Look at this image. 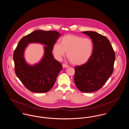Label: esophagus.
<instances>
[{"label":"esophagus","mask_w":129,"mask_h":129,"mask_svg":"<svg viewBox=\"0 0 129 129\" xmlns=\"http://www.w3.org/2000/svg\"><path fill=\"white\" fill-rule=\"evenodd\" d=\"M62 67H63V68H69V66L68 65L66 64V63H63V64H62Z\"/></svg>","instance_id":"esophagus-1"}]
</instances>
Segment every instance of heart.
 <instances>
[{"mask_svg": "<svg viewBox=\"0 0 129 129\" xmlns=\"http://www.w3.org/2000/svg\"><path fill=\"white\" fill-rule=\"evenodd\" d=\"M92 40L74 35L62 37L60 43L56 42L53 47V53L55 58L60 60L66 52L71 62L75 65H81L90 58L93 51Z\"/></svg>", "mask_w": 129, "mask_h": 129, "instance_id": "b5f03b06", "label": "heart"}]
</instances>
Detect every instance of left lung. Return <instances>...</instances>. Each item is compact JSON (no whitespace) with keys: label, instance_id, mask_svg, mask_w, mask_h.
<instances>
[{"label":"left lung","instance_id":"8db88e82","mask_svg":"<svg viewBox=\"0 0 129 129\" xmlns=\"http://www.w3.org/2000/svg\"><path fill=\"white\" fill-rule=\"evenodd\" d=\"M90 37L94 48L88 61L75 67L74 83L83 92H94L100 89L113 73L115 52L109 40L96 32H82Z\"/></svg>","mask_w":129,"mask_h":129}]
</instances>
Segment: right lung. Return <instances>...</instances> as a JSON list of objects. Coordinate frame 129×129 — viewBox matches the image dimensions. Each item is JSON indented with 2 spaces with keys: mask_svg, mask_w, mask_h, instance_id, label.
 Returning <instances> with one entry per match:
<instances>
[{
  "mask_svg": "<svg viewBox=\"0 0 129 129\" xmlns=\"http://www.w3.org/2000/svg\"><path fill=\"white\" fill-rule=\"evenodd\" d=\"M61 35L55 31L38 30L22 38L13 53L15 72L20 80L30 91L45 93L50 91L55 83L61 64L52 54L53 47ZM31 43L45 45L41 60L33 65L28 64L24 57L25 48Z\"/></svg>",
  "mask_w": 129,
  "mask_h": 129,
  "instance_id": "right-lung-1",
  "label": "right lung"
}]
</instances>
